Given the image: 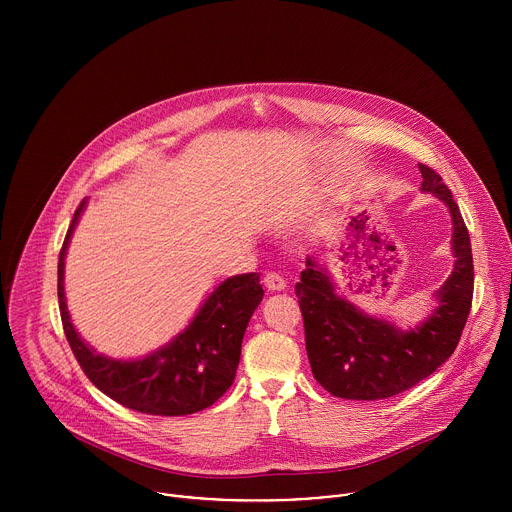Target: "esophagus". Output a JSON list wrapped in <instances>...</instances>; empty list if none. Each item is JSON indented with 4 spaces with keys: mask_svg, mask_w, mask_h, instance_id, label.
<instances>
[{
    "mask_svg": "<svg viewBox=\"0 0 512 512\" xmlns=\"http://www.w3.org/2000/svg\"><path fill=\"white\" fill-rule=\"evenodd\" d=\"M263 285H265L269 291H283V289L287 287L285 279H283L279 273H275V271L265 273V277H263Z\"/></svg>",
    "mask_w": 512,
    "mask_h": 512,
    "instance_id": "1",
    "label": "esophagus"
}]
</instances>
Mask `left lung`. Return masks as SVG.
I'll return each mask as SVG.
<instances>
[{
    "mask_svg": "<svg viewBox=\"0 0 512 512\" xmlns=\"http://www.w3.org/2000/svg\"><path fill=\"white\" fill-rule=\"evenodd\" d=\"M419 170L421 190L450 208L456 257L452 275L437 291L440 308L423 324L403 332L360 312L336 296L330 277L312 257L296 283L310 367L314 379L334 397L377 401L411 389L454 354L466 326L474 294L470 235L442 176L425 164Z\"/></svg>",
    "mask_w": 512,
    "mask_h": 512,
    "instance_id": "left-lung-1",
    "label": "left lung"
}]
</instances>
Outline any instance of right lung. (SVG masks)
<instances>
[{
	"label": "right lung",
	"instance_id": "add662e5",
	"mask_svg": "<svg viewBox=\"0 0 512 512\" xmlns=\"http://www.w3.org/2000/svg\"><path fill=\"white\" fill-rule=\"evenodd\" d=\"M85 200L72 216L58 257V306L66 340L89 381L113 401L148 415H190L210 407L233 385L247 324L263 300L259 273L214 287L188 328L139 360H113L89 348L70 322L64 300V255Z\"/></svg>",
	"mask_w": 512,
	"mask_h": 512
}]
</instances>
